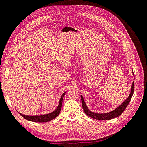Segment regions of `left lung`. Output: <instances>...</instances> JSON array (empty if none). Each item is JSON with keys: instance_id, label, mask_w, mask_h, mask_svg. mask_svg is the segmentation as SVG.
Listing matches in <instances>:
<instances>
[{"instance_id": "8db88e82", "label": "left lung", "mask_w": 147, "mask_h": 147, "mask_svg": "<svg viewBox=\"0 0 147 147\" xmlns=\"http://www.w3.org/2000/svg\"><path fill=\"white\" fill-rule=\"evenodd\" d=\"M132 74L134 75V82H132V86H131V92L130 94L129 95L127 98L124 100L123 103L119 105L117 107L113 110L112 111H110L109 112L107 113H95L90 111L89 110L88 107H87L86 102H84V99L83 96L81 95V99H82V107L84 110V113H85L88 116L90 117L94 118L95 119H98V120H110L112 119L113 118H115L116 117H119L120 115H121L124 110L126 109L127 107V106L128 105L129 103L131 98L133 95V93H134V74L133 73L132 71Z\"/></svg>"}]
</instances>
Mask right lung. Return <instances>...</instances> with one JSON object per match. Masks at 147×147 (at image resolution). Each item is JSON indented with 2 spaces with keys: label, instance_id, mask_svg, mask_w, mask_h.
I'll return each mask as SVG.
<instances>
[{
  "label": "right lung",
  "instance_id": "1",
  "mask_svg": "<svg viewBox=\"0 0 147 147\" xmlns=\"http://www.w3.org/2000/svg\"><path fill=\"white\" fill-rule=\"evenodd\" d=\"M65 93L66 92H64L63 95L61 96V97L59 102L58 106L57 107V108L53 111V112L51 113H49L48 114H44L42 115H32V116H30V115H23L22 113H20V112L19 113L26 119L28 120V121L37 122V123H46V122L50 121L51 120L56 118L59 115L61 107H62V104H63V100Z\"/></svg>",
  "mask_w": 147,
  "mask_h": 147
}]
</instances>
